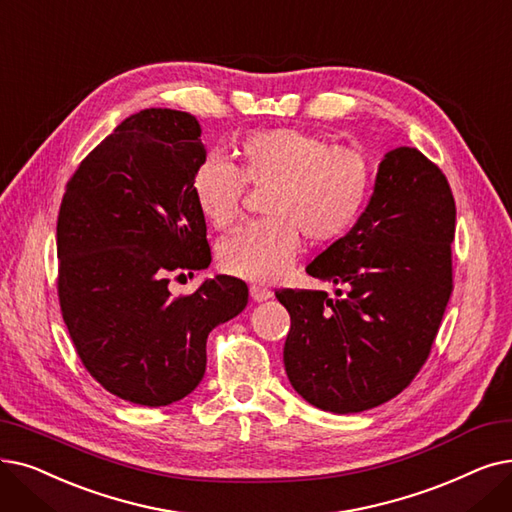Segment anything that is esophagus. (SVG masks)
<instances>
[{
    "label": "esophagus",
    "mask_w": 512,
    "mask_h": 512,
    "mask_svg": "<svg viewBox=\"0 0 512 512\" xmlns=\"http://www.w3.org/2000/svg\"><path fill=\"white\" fill-rule=\"evenodd\" d=\"M251 297H253V301H265V299L272 297V291H270V288H265V286L253 284L251 286Z\"/></svg>",
    "instance_id": "1"
}]
</instances>
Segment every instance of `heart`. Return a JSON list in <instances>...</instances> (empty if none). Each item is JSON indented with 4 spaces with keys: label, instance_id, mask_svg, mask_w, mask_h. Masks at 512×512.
<instances>
[{
    "label": "heart",
    "instance_id": "heart-1",
    "mask_svg": "<svg viewBox=\"0 0 512 512\" xmlns=\"http://www.w3.org/2000/svg\"><path fill=\"white\" fill-rule=\"evenodd\" d=\"M236 157V167L207 159L194 173L192 192L209 224L230 230L242 217L247 184L268 190L265 221L219 247L221 270L242 280H280L301 251V236L311 244L345 236L372 190L374 173L362 150L330 146L297 127L253 131L238 144Z\"/></svg>",
    "mask_w": 512,
    "mask_h": 512
}]
</instances>
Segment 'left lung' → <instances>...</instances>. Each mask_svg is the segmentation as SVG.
<instances>
[{
    "instance_id": "8db88e82",
    "label": "left lung",
    "mask_w": 512,
    "mask_h": 512,
    "mask_svg": "<svg viewBox=\"0 0 512 512\" xmlns=\"http://www.w3.org/2000/svg\"><path fill=\"white\" fill-rule=\"evenodd\" d=\"M454 230L441 169L416 148L387 152L358 224L307 265L309 276L337 284L339 297L276 291L291 314L284 368L305 402L364 412L414 381L454 291Z\"/></svg>"
}]
</instances>
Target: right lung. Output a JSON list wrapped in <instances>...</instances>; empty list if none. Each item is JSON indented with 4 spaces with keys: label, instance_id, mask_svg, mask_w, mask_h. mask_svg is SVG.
<instances>
[{
    "label": "right lung",
    "instance_id": "obj_1",
    "mask_svg": "<svg viewBox=\"0 0 512 512\" xmlns=\"http://www.w3.org/2000/svg\"><path fill=\"white\" fill-rule=\"evenodd\" d=\"M198 121L171 108L127 117L81 161L60 203L58 301L81 364L125 402L159 408L203 381L207 337L247 307L232 276L171 297V276L211 263L192 180Z\"/></svg>",
    "mask_w": 512,
    "mask_h": 512
}]
</instances>
